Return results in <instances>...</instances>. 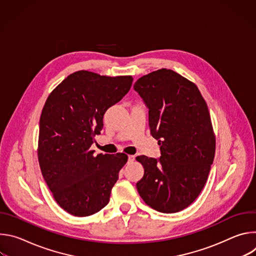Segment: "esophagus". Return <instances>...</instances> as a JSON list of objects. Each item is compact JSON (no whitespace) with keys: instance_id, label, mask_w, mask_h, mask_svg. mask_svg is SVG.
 <instances>
[{"instance_id":"obj_1","label":"esophagus","mask_w":256,"mask_h":256,"mask_svg":"<svg viewBox=\"0 0 256 256\" xmlns=\"http://www.w3.org/2000/svg\"><path fill=\"white\" fill-rule=\"evenodd\" d=\"M134 160V156L132 155H128V162H132Z\"/></svg>"}]
</instances>
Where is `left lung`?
<instances>
[{
    "instance_id": "obj_1",
    "label": "left lung",
    "mask_w": 256,
    "mask_h": 256,
    "mask_svg": "<svg viewBox=\"0 0 256 256\" xmlns=\"http://www.w3.org/2000/svg\"><path fill=\"white\" fill-rule=\"evenodd\" d=\"M149 108V126L160 159H136L144 167L136 184L146 204L166 214L190 206L202 190L216 152V136L198 86L167 68L140 77L134 85Z\"/></svg>"
}]
</instances>
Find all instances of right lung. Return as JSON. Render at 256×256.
I'll return each mask as SVG.
<instances>
[{
	"instance_id": "1",
	"label": "right lung",
	"mask_w": 256,
	"mask_h": 256,
	"mask_svg": "<svg viewBox=\"0 0 256 256\" xmlns=\"http://www.w3.org/2000/svg\"><path fill=\"white\" fill-rule=\"evenodd\" d=\"M132 76L89 70L68 75L48 95L40 120L38 157L54 200L66 212L87 216L109 202L128 155L98 154L90 147L107 109L128 92Z\"/></svg>"
}]
</instances>
